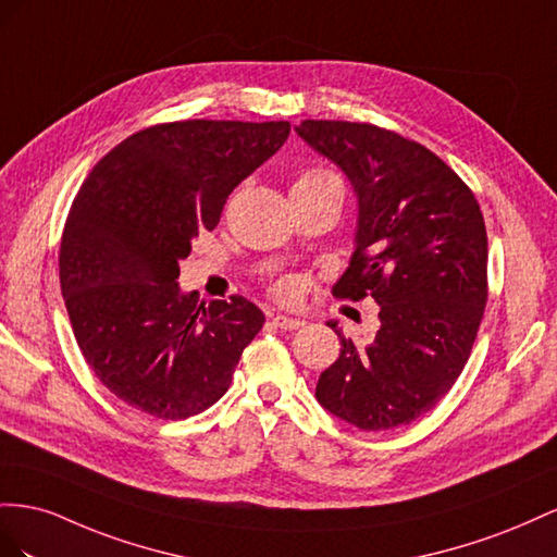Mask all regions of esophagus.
I'll return each instance as SVG.
<instances>
[{
	"mask_svg": "<svg viewBox=\"0 0 557 557\" xmlns=\"http://www.w3.org/2000/svg\"><path fill=\"white\" fill-rule=\"evenodd\" d=\"M270 324H273L275 329H282V331H296V329H300V326H304L306 322H300V320H294V317H284V314H275V317H270Z\"/></svg>",
	"mask_w": 557,
	"mask_h": 557,
	"instance_id": "1",
	"label": "esophagus"
}]
</instances>
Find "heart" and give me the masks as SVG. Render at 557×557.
<instances>
[{"instance_id": "b5f03b06", "label": "heart", "mask_w": 557, "mask_h": 557, "mask_svg": "<svg viewBox=\"0 0 557 557\" xmlns=\"http://www.w3.org/2000/svg\"><path fill=\"white\" fill-rule=\"evenodd\" d=\"M322 186L343 188L336 172H331L326 168H308V170H300L296 174V182H294L292 190L294 188H322ZM296 294H298V284L292 277H282L273 284V296L280 300H292Z\"/></svg>"}]
</instances>
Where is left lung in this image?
<instances>
[{
	"label": "left lung",
	"mask_w": 557,
	"mask_h": 557,
	"mask_svg": "<svg viewBox=\"0 0 557 557\" xmlns=\"http://www.w3.org/2000/svg\"><path fill=\"white\" fill-rule=\"evenodd\" d=\"M296 133L352 182L357 249L333 296L380 306V329L341 357L317 399L363 432H385L432 410L462 373L487 304L481 205L436 153L371 123L300 121Z\"/></svg>",
	"instance_id": "1"
}]
</instances>
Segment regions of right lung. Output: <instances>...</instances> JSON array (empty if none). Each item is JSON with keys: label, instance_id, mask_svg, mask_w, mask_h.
<instances>
[{"label": "right lung", "instance_id": "add662e5", "mask_svg": "<svg viewBox=\"0 0 557 557\" xmlns=\"http://www.w3.org/2000/svg\"><path fill=\"white\" fill-rule=\"evenodd\" d=\"M289 121H172L123 139L90 170L60 240V287L92 373L158 420L226 394L265 317L243 296L180 292L190 240L289 137Z\"/></svg>", "mask_w": 557, "mask_h": 557}]
</instances>
